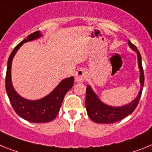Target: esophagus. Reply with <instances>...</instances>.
Wrapping results in <instances>:
<instances>
[{"label": "esophagus", "instance_id": "esophagus-1", "mask_svg": "<svg viewBox=\"0 0 152 152\" xmlns=\"http://www.w3.org/2000/svg\"><path fill=\"white\" fill-rule=\"evenodd\" d=\"M86 78V72L83 69H80L76 71L75 74V81L76 82H83Z\"/></svg>", "mask_w": 152, "mask_h": 152}]
</instances>
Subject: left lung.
<instances>
[{"label": "left lung", "instance_id": "1", "mask_svg": "<svg viewBox=\"0 0 152 152\" xmlns=\"http://www.w3.org/2000/svg\"><path fill=\"white\" fill-rule=\"evenodd\" d=\"M129 45L133 50L137 53V55H138V66L140 69V83L142 85L138 96L132 102L128 105H124L122 107H112V106H109L102 103L91 89V87L88 86L86 88L85 105L87 110V114L90 119L94 122L109 124L118 122L119 120L125 118L129 114H132L133 111L136 109L137 105L139 102V99L142 96V87L144 86V81H145L143 67L142 64V57L135 45L132 43L130 40H129Z\"/></svg>", "mask_w": 152, "mask_h": 152}]
</instances>
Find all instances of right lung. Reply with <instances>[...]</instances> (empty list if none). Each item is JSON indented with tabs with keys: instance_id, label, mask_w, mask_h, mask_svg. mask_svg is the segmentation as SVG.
Masks as SVG:
<instances>
[{
	"instance_id": "obj_1",
	"label": "right lung",
	"mask_w": 152,
	"mask_h": 152,
	"mask_svg": "<svg viewBox=\"0 0 152 152\" xmlns=\"http://www.w3.org/2000/svg\"><path fill=\"white\" fill-rule=\"evenodd\" d=\"M39 37H41V34L39 30H37L36 32L30 34L27 39H24L16 46L9 56L5 79L7 93L14 110L21 118L33 123L49 122L56 118L59 113L64 96L72 88L74 83L73 76L66 78L56 86V89L50 94L36 101L25 99L15 92L10 78V69L13 58L18 49L23 45V43L37 39Z\"/></svg>"
}]
</instances>
